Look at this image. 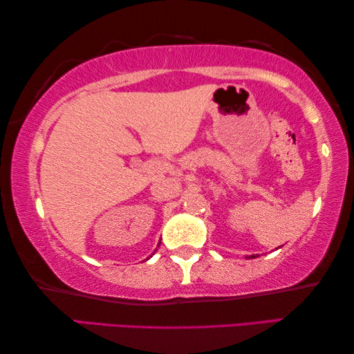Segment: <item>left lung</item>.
I'll return each mask as SVG.
<instances>
[{
    "instance_id": "8db88e82",
    "label": "left lung",
    "mask_w": 354,
    "mask_h": 354,
    "mask_svg": "<svg viewBox=\"0 0 354 354\" xmlns=\"http://www.w3.org/2000/svg\"><path fill=\"white\" fill-rule=\"evenodd\" d=\"M252 259H254V256H252Z\"/></svg>"
}]
</instances>
